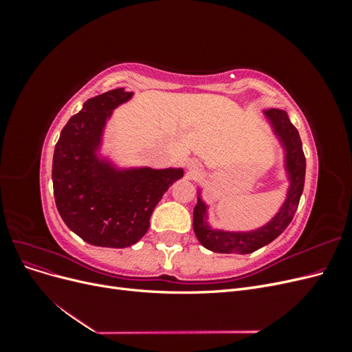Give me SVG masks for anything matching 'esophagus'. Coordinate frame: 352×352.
<instances>
[{
  "instance_id": "obj_1",
  "label": "esophagus",
  "mask_w": 352,
  "mask_h": 352,
  "mask_svg": "<svg viewBox=\"0 0 352 352\" xmlns=\"http://www.w3.org/2000/svg\"><path fill=\"white\" fill-rule=\"evenodd\" d=\"M188 168L190 170V172H197V170L199 168L198 162H195V160H188Z\"/></svg>"
}]
</instances>
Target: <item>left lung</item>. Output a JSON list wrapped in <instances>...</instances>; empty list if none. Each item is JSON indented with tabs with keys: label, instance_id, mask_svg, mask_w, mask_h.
<instances>
[{
	"label": "left lung",
	"instance_id": "1",
	"mask_svg": "<svg viewBox=\"0 0 352 352\" xmlns=\"http://www.w3.org/2000/svg\"><path fill=\"white\" fill-rule=\"evenodd\" d=\"M274 136L283 148V167L289 182L286 198L279 211L265 223L254 230H223L214 229L208 223V204L202 199L201 188H198V199L194 208V232L202 247L220 254H250L263 248L278 238L294 219L300 204L305 180V155L302 142L296 127L291 123L285 110L269 109L263 111Z\"/></svg>",
	"mask_w": 352,
	"mask_h": 352
}]
</instances>
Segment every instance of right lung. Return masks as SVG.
Here are the masks:
<instances>
[{
  "mask_svg": "<svg viewBox=\"0 0 352 352\" xmlns=\"http://www.w3.org/2000/svg\"><path fill=\"white\" fill-rule=\"evenodd\" d=\"M133 92L111 89L89 98L63 127L52 158V186L63 221L95 247L126 248L150 228L164 192L184 177L182 167H119L101 154L113 110Z\"/></svg>",
  "mask_w": 352,
  "mask_h": 352,
  "instance_id": "obj_1",
  "label": "right lung"
}]
</instances>
